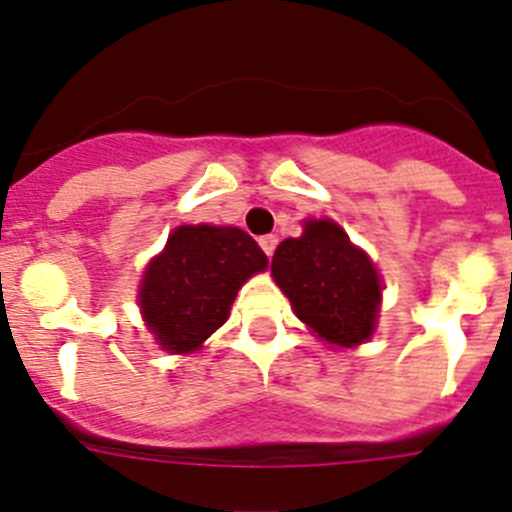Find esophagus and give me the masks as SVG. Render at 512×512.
<instances>
[{
  "label": "esophagus",
  "instance_id": "esophagus-1",
  "mask_svg": "<svg viewBox=\"0 0 512 512\" xmlns=\"http://www.w3.org/2000/svg\"><path fill=\"white\" fill-rule=\"evenodd\" d=\"M260 247L267 257H273L275 247H278V237L275 234H265V237H260Z\"/></svg>",
  "mask_w": 512,
  "mask_h": 512
}]
</instances>
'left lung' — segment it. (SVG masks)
<instances>
[{"label":"left lung","mask_w":512,"mask_h":512,"mask_svg":"<svg viewBox=\"0 0 512 512\" xmlns=\"http://www.w3.org/2000/svg\"><path fill=\"white\" fill-rule=\"evenodd\" d=\"M270 270L298 319L321 339L339 347L370 339L382 285L370 257L339 224L306 222L301 237L280 242Z\"/></svg>","instance_id":"8db88e82"}]
</instances>
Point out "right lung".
<instances>
[{
	"label": "right lung",
	"instance_id": "right-lung-1",
	"mask_svg": "<svg viewBox=\"0 0 512 512\" xmlns=\"http://www.w3.org/2000/svg\"><path fill=\"white\" fill-rule=\"evenodd\" d=\"M265 267V252L242 229L178 227L142 278L147 326L168 352H193L227 321L242 283Z\"/></svg>",
	"mask_w": 512,
	"mask_h": 512
}]
</instances>
